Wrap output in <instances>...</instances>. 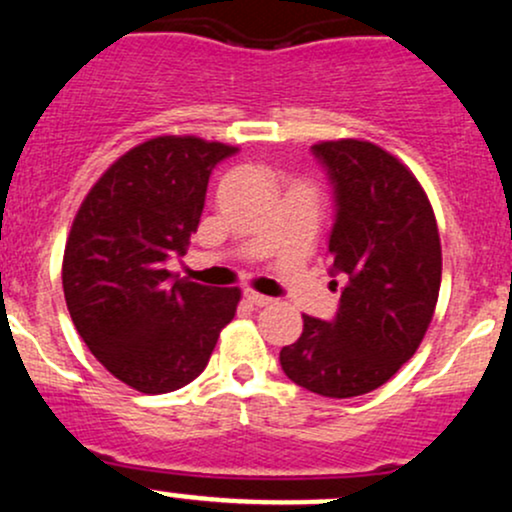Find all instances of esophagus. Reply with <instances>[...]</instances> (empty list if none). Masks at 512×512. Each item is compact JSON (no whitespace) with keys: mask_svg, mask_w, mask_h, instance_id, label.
Returning a JSON list of instances; mask_svg holds the SVG:
<instances>
[{"mask_svg":"<svg viewBox=\"0 0 512 512\" xmlns=\"http://www.w3.org/2000/svg\"><path fill=\"white\" fill-rule=\"evenodd\" d=\"M245 301H247V303H252V306H257V308L269 306V303H274L272 296L257 294V291H245Z\"/></svg>","mask_w":512,"mask_h":512,"instance_id":"1","label":"esophagus"}]
</instances>
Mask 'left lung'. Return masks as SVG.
<instances>
[{
    "instance_id": "obj_1",
    "label": "left lung",
    "mask_w": 512,
    "mask_h": 512,
    "mask_svg": "<svg viewBox=\"0 0 512 512\" xmlns=\"http://www.w3.org/2000/svg\"><path fill=\"white\" fill-rule=\"evenodd\" d=\"M311 153L333 187L330 277L345 286L333 318L303 316L279 364L318 396L352 398L386 384L418 350L440 294V235L418 179L386 150L330 140Z\"/></svg>"
}]
</instances>
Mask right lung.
Masks as SVG:
<instances>
[{"instance_id":"add662e5","label":"right lung","mask_w":512,"mask_h":512,"mask_svg":"<svg viewBox=\"0 0 512 512\" xmlns=\"http://www.w3.org/2000/svg\"><path fill=\"white\" fill-rule=\"evenodd\" d=\"M238 153L160 136L116 160L87 194L63 257L67 311L89 352L140 393L177 391L206 369L238 289L172 277L199 228L209 177Z\"/></svg>"}]
</instances>
